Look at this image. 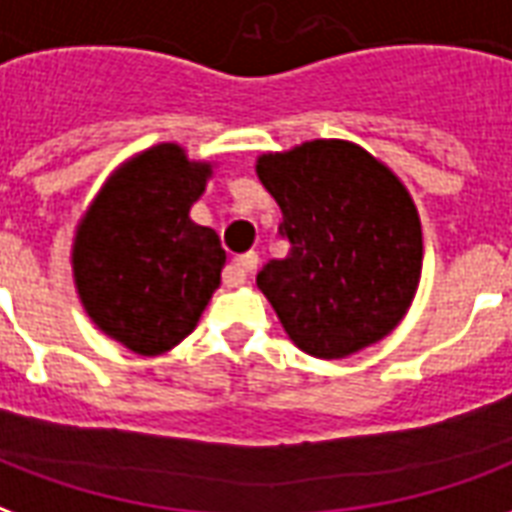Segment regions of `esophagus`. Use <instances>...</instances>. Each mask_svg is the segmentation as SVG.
<instances>
[{
	"label": "esophagus",
	"instance_id": "obj_1",
	"mask_svg": "<svg viewBox=\"0 0 512 512\" xmlns=\"http://www.w3.org/2000/svg\"><path fill=\"white\" fill-rule=\"evenodd\" d=\"M256 264H259V253H242L237 259L231 261L226 272H223V281L226 286H242V283L248 281V275L256 270Z\"/></svg>",
	"mask_w": 512,
	"mask_h": 512
}]
</instances>
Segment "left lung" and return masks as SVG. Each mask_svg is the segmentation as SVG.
<instances>
[{
	"instance_id": "left-lung-1",
	"label": "left lung",
	"mask_w": 512,
	"mask_h": 512,
	"mask_svg": "<svg viewBox=\"0 0 512 512\" xmlns=\"http://www.w3.org/2000/svg\"><path fill=\"white\" fill-rule=\"evenodd\" d=\"M278 201L289 253L256 283L302 352L341 360L404 319L423 270V231L409 190L363 147L305 141L256 160Z\"/></svg>"
}]
</instances>
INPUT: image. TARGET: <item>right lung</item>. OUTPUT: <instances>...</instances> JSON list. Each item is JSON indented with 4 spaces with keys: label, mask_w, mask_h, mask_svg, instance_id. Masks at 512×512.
Instances as JSON below:
<instances>
[{
    "label": "right lung",
    "mask_w": 512,
    "mask_h": 512,
    "mask_svg": "<svg viewBox=\"0 0 512 512\" xmlns=\"http://www.w3.org/2000/svg\"><path fill=\"white\" fill-rule=\"evenodd\" d=\"M210 174V163L158 144L122 163L78 223V297L89 319L130 352L174 349L220 286L226 251L215 231L190 220Z\"/></svg>",
    "instance_id": "right-lung-1"
}]
</instances>
